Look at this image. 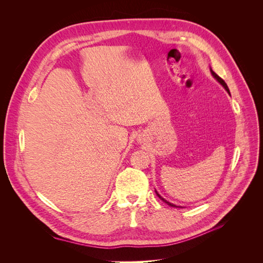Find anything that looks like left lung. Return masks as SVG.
<instances>
[{
  "instance_id": "1",
  "label": "left lung",
  "mask_w": 263,
  "mask_h": 263,
  "mask_svg": "<svg viewBox=\"0 0 263 263\" xmlns=\"http://www.w3.org/2000/svg\"><path fill=\"white\" fill-rule=\"evenodd\" d=\"M211 71H212V74L214 76V78H215V79H216V80H217V81H218V82H219V83H220V84H221L222 86H224V87H225V89H226V91H227V92L229 93V89H228V86H227V84L225 83V81H224V80H222V79H221L220 77H218V76H217L216 73H215L213 70H211ZM229 94H230V93H229ZM156 194H157V195L159 196V198H160V200H162V201H163L164 203H166V204H168L169 206H171V208H179V206H177V205H174V204H172V203H169L168 201H165V200H164V198H162V197H161L160 195H159V194H158V192H157V191H156Z\"/></svg>"
}]
</instances>
